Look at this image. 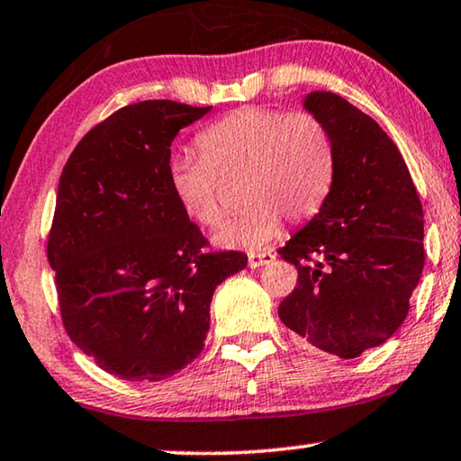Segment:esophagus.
<instances>
[{"label":"esophagus","instance_id":"esophagus-1","mask_svg":"<svg viewBox=\"0 0 461 461\" xmlns=\"http://www.w3.org/2000/svg\"><path fill=\"white\" fill-rule=\"evenodd\" d=\"M274 259H276V253H271V251L249 253V267H251V269H258V267L267 266V263H271Z\"/></svg>","mask_w":461,"mask_h":461}]
</instances>
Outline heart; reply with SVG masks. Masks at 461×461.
Here are the masks:
<instances>
[{"mask_svg": "<svg viewBox=\"0 0 461 461\" xmlns=\"http://www.w3.org/2000/svg\"><path fill=\"white\" fill-rule=\"evenodd\" d=\"M194 155H173L167 179L185 218L212 226L222 216V184L239 179L247 206L218 226L222 249L258 251L280 237L285 216L304 221L329 198L335 179L333 139L311 112L245 105L195 134Z\"/></svg>", "mask_w": 461, "mask_h": 461, "instance_id": "1", "label": "heart"}]
</instances>
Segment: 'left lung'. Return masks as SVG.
<instances>
[{"label":"left lung","mask_w":461,"mask_h":461,"mask_svg":"<svg viewBox=\"0 0 461 461\" xmlns=\"http://www.w3.org/2000/svg\"><path fill=\"white\" fill-rule=\"evenodd\" d=\"M304 105L333 139L335 179L321 212L277 251L298 269L277 312L304 341L351 359L388 341L409 314L425 266L422 206L374 118L330 92Z\"/></svg>","instance_id":"obj_1"}]
</instances>
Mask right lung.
<instances>
[{"instance_id":"right-lung-1","label":"right lung","mask_w":461,"mask_h":461,"mask_svg":"<svg viewBox=\"0 0 461 461\" xmlns=\"http://www.w3.org/2000/svg\"><path fill=\"white\" fill-rule=\"evenodd\" d=\"M206 108L128 104L83 137L59 179L47 255L63 327L104 372L159 382L200 356L216 285L247 266L208 251L173 198L167 163Z\"/></svg>"}]
</instances>
